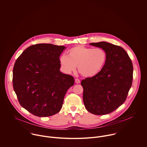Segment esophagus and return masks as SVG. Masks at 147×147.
Returning a JSON list of instances; mask_svg holds the SVG:
<instances>
[{
    "label": "esophagus",
    "mask_w": 147,
    "mask_h": 147,
    "mask_svg": "<svg viewBox=\"0 0 147 147\" xmlns=\"http://www.w3.org/2000/svg\"><path fill=\"white\" fill-rule=\"evenodd\" d=\"M75 83H77V84H79V83H80V80H79V79H75Z\"/></svg>",
    "instance_id": "esophagus-1"
}]
</instances>
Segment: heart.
<instances>
[{
    "label": "heart",
    "mask_w": 147,
    "mask_h": 147,
    "mask_svg": "<svg viewBox=\"0 0 147 147\" xmlns=\"http://www.w3.org/2000/svg\"><path fill=\"white\" fill-rule=\"evenodd\" d=\"M106 59L107 55L103 49L79 45L69 49L67 55H61L59 63L67 74L75 71L78 65V71L81 75L90 78L96 75L102 70Z\"/></svg>",
    "instance_id": "b5f03b06"
}]
</instances>
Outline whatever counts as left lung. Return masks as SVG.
<instances>
[{"label": "left lung", "mask_w": 147, "mask_h": 147, "mask_svg": "<svg viewBox=\"0 0 147 147\" xmlns=\"http://www.w3.org/2000/svg\"><path fill=\"white\" fill-rule=\"evenodd\" d=\"M103 49L107 55L102 70L83 80V101L86 109L95 115L111 113L125 101L133 79V65L121 46L102 41L89 43Z\"/></svg>", "instance_id": "1"}]
</instances>
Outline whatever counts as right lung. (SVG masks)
<instances>
[{
	"label": "right lung",
	"mask_w": 147,
	"mask_h": 147,
	"mask_svg": "<svg viewBox=\"0 0 147 147\" xmlns=\"http://www.w3.org/2000/svg\"><path fill=\"white\" fill-rule=\"evenodd\" d=\"M63 46L39 43L26 49L13 69V86L21 106L33 115H53L61 110L74 78L59 70Z\"/></svg>",
	"instance_id": "add662e5"
}]
</instances>
